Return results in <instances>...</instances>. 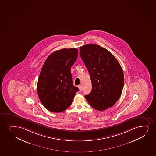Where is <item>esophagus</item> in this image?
Masks as SVG:
<instances>
[{
    "label": "esophagus",
    "instance_id": "34e87169",
    "mask_svg": "<svg viewBox=\"0 0 156 156\" xmlns=\"http://www.w3.org/2000/svg\"><path fill=\"white\" fill-rule=\"evenodd\" d=\"M78 88H79V91H82V87H81V86H78Z\"/></svg>",
    "mask_w": 156,
    "mask_h": 156
}]
</instances>
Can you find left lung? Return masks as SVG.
<instances>
[{
  "label": "left lung",
  "instance_id": "left-lung-1",
  "mask_svg": "<svg viewBox=\"0 0 156 156\" xmlns=\"http://www.w3.org/2000/svg\"><path fill=\"white\" fill-rule=\"evenodd\" d=\"M79 49L92 83L91 92L85 98L95 110H106L115 105L122 94L123 69L115 57L105 48L87 44Z\"/></svg>",
  "mask_w": 156,
  "mask_h": 156
}]
</instances>
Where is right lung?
I'll use <instances>...</instances> for the list:
<instances>
[{
    "label": "right lung",
    "instance_id": "1",
    "mask_svg": "<svg viewBox=\"0 0 156 156\" xmlns=\"http://www.w3.org/2000/svg\"><path fill=\"white\" fill-rule=\"evenodd\" d=\"M78 54L77 48H63L48 56L39 76L37 92L47 110L62 112L69 107L78 88L73 84L70 68Z\"/></svg>",
    "mask_w": 156,
    "mask_h": 156
}]
</instances>
